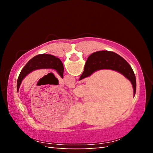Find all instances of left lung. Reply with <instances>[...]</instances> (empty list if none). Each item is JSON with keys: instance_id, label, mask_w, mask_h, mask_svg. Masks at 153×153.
<instances>
[{"instance_id": "1", "label": "left lung", "mask_w": 153, "mask_h": 153, "mask_svg": "<svg viewBox=\"0 0 153 153\" xmlns=\"http://www.w3.org/2000/svg\"><path fill=\"white\" fill-rule=\"evenodd\" d=\"M38 69H55L61 77H63L64 67L60 59L55 56L47 55V54L36 55L27 62V63L20 72L17 83V92L23 79L30 72Z\"/></svg>"}]
</instances>
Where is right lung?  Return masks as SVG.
I'll return each instance as SVG.
<instances>
[{
  "instance_id": "right-lung-1",
  "label": "right lung",
  "mask_w": 153,
  "mask_h": 153,
  "mask_svg": "<svg viewBox=\"0 0 153 153\" xmlns=\"http://www.w3.org/2000/svg\"><path fill=\"white\" fill-rule=\"evenodd\" d=\"M100 69H112L123 74L131 82L134 95L136 90V80L131 66L125 59L115 53L107 51H98L92 53L88 58L84 70L79 80L88 77L92 73Z\"/></svg>"
}]
</instances>
